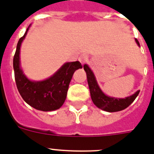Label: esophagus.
<instances>
[{"label": "esophagus", "mask_w": 154, "mask_h": 154, "mask_svg": "<svg viewBox=\"0 0 154 154\" xmlns=\"http://www.w3.org/2000/svg\"><path fill=\"white\" fill-rule=\"evenodd\" d=\"M78 60H79L80 62L83 65V64H85V63L87 61V60H88V56H87L86 54H82V55L79 57V58H78Z\"/></svg>", "instance_id": "esophagus-1"}]
</instances>
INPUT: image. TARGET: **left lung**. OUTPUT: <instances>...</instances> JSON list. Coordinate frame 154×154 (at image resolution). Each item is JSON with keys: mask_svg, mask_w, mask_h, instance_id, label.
Wrapping results in <instances>:
<instances>
[{"mask_svg": "<svg viewBox=\"0 0 154 154\" xmlns=\"http://www.w3.org/2000/svg\"><path fill=\"white\" fill-rule=\"evenodd\" d=\"M135 42L137 45L140 46L138 41L135 39ZM84 69L87 75V81H88L92 101L97 107L104 111L112 112L125 109L134 102V101L139 94L140 90H137L133 95L127 97L125 98H117V97L107 96L100 89L94 72L89 67V65L86 64L84 65Z\"/></svg>", "mask_w": 154, "mask_h": 154, "instance_id": "8db88e82", "label": "left lung"}]
</instances>
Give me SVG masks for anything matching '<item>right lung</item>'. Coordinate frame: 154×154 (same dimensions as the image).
Listing matches in <instances>:
<instances>
[{
    "instance_id": "obj_1",
    "label": "right lung",
    "mask_w": 154,
    "mask_h": 154,
    "mask_svg": "<svg viewBox=\"0 0 154 154\" xmlns=\"http://www.w3.org/2000/svg\"><path fill=\"white\" fill-rule=\"evenodd\" d=\"M30 25L22 37L18 41L13 57V69L17 87L24 101L30 106L41 111H53L60 109L67 96L69 85L74 72L82 69L79 61L66 62L49 78L35 82L28 78L20 68V49L23 40Z\"/></svg>"
}]
</instances>
